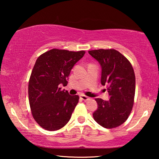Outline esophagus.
<instances>
[{
    "label": "esophagus",
    "mask_w": 159,
    "mask_h": 159,
    "mask_svg": "<svg viewBox=\"0 0 159 159\" xmlns=\"http://www.w3.org/2000/svg\"><path fill=\"white\" fill-rule=\"evenodd\" d=\"M80 98L81 99H83V100H84V101H87V100H89V99H90V98H88V96H85L84 95H80Z\"/></svg>",
    "instance_id": "34e87169"
}]
</instances>
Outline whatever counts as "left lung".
<instances>
[{
	"mask_svg": "<svg viewBox=\"0 0 159 159\" xmlns=\"http://www.w3.org/2000/svg\"><path fill=\"white\" fill-rule=\"evenodd\" d=\"M102 66L101 83L107 85L110 99L96 98L98 108L93 113L95 121L105 128L122 125L130 116L135 93V75L131 63L114 49L88 51Z\"/></svg>",
	"mask_w": 159,
	"mask_h": 159,
	"instance_id": "left-lung-1",
	"label": "left lung"
}]
</instances>
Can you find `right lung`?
<instances>
[{
    "instance_id": "obj_1",
    "label": "right lung",
    "mask_w": 159,
    "mask_h": 159,
    "mask_svg": "<svg viewBox=\"0 0 159 159\" xmlns=\"http://www.w3.org/2000/svg\"><path fill=\"white\" fill-rule=\"evenodd\" d=\"M85 53L54 48L36 60L29 81V101L34 120L45 130H57L71 118L79 97L69 95L60 85H67L71 69Z\"/></svg>"
}]
</instances>
